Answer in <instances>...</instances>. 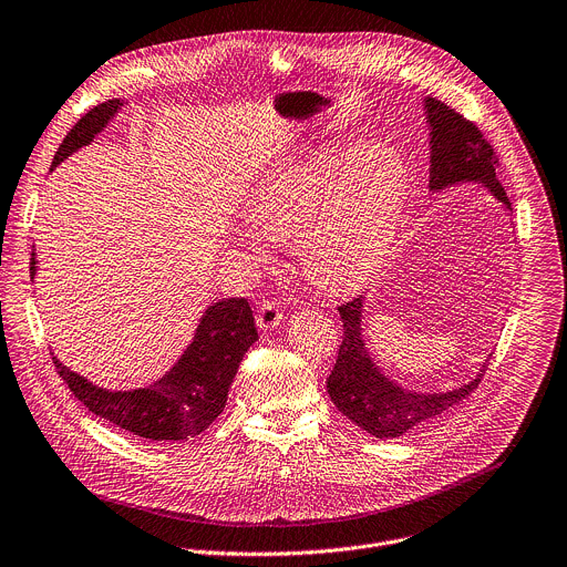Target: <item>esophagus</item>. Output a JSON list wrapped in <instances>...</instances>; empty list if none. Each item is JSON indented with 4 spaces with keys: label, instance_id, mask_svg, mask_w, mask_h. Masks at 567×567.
<instances>
[{
    "label": "esophagus",
    "instance_id": "1",
    "mask_svg": "<svg viewBox=\"0 0 567 567\" xmlns=\"http://www.w3.org/2000/svg\"><path fill=\"white\" fill-rule=\"evenodd\" d=\"M256 322L260 329H274L282 322V309L278 302H271V300H265L256 313Z\"/></svg>",
    "mask_w": 567,
    "mask_h": 567
}]
</instances>
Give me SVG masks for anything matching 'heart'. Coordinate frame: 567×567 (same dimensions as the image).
<instances>
[{
  "label": "heart",
  "mask_w": 567,
  "mask_h": 567,
  "mask_svg": "<svg viewBox=\"0 0 567 567\" xmlns=\"http://www.w3.org/2000/svg\"><path fill=\"white\" fill-rule=\"evenodd\" d=\"M408 200V166L385 142L329 144L262 177L251 227L274 243L298 238L307 278L327 291L362 282L390 251Z\"/></svg>",
  "instance_id": "obj_1"
}]
</instances>
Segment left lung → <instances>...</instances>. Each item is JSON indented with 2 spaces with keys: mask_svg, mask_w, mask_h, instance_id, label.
Wrapping results in <instances>:
<instances>
[{
  "mask_svg": "<svg viewBox=\"0 0 567 567\" xmlns=\"http://www.w3.org/2000/svg\"><path fill=\"white\" fill-rule=\"evenodd\" d=\"M425 115L430 124L432 192L458 182H476L509 212L512 203L496 179L494 148L478 126L436 97H425ZM362 307V296L338 307L344 331L336 364L327 379V392L333 405L360 430L375 439L405 436L450 412L478 388L485 364L476 379L450 392L403 390L390 381L364 347Z\"/></svg>",
  "mask_w": 567,
  "mask_h": 567,
  "instance_id": "obj_1",
  "label": "left lung"
}]
</instances>
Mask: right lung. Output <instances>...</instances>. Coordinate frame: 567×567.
Listing matches in <instances>:
<instances>
[{"label":"right lung","mask_w":567,"mask_h":567,"mask_svg":"<svg viewBox=\"0 0 567 567\" xmlns=\"http://www.w3.org/2000/svg\"><path fill=\"white\" fill-rule=\"evenodd\" d=\"M124 106L109 100L91 109L60 144L53 166L89 146ZM31 254V280L38 274ZM258 340L251 307L245 298H227L207 307L196 336L177 362L155 383L126 392L93 385L55 355V369L78 401L95 416L148 441H186L205 432L225 410L234 375L247 349Z\"/></svg>","instance_id":"obj_1"}]
</instances>
